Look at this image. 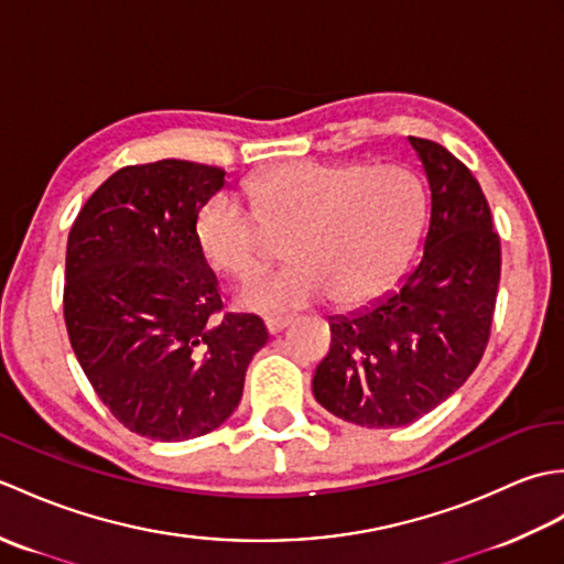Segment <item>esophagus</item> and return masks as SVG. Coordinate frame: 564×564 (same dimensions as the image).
<instances>
[{
  "label": "esophagus",
  "instance_id": "1",
  "mask_svg": "<svg viewBox=\"0 0 564 564\" xmlns=\"http://www.w3.org/2000/svg\"><path fill=\"white\" fill-rule=\"evenodd\" d=\"M263 325H267L269 334H279V332H283L285 327L291 325V317H267V322H263Z\"/></svg>",
  "mask_w": 564,
  "mask_h": 564
}]
</instances>
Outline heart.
I'll return each mask as SVG.
<instances>
[{
	"mask_svg": "<svg viewBox=\"0 0 564 564\" xmlns=\"http://www.w3.org/2000/svg\"><path fill=\"white\" fill-rule=\"evenodd\" d=\"M253 215L230 196H213L196 218V242L213 269L249 275L269 259V237H283L279 273L237 289L239 307L261 315L327 301L356 310L400 279L422 235L426 194L404 164H332L295 160L251 176Z\"/></svg>",
	"mask_w": 564,
	"mask_h": 564,
	"instance_id": "b5f03b06",
	"label": "heart"
}]
</instances>
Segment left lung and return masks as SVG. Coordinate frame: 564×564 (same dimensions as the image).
Returning a JSON list of instances; mask_svg holds the SVG:
<instances>
[{
	"label": "left lung",
	"mask_w": 564,
	"mask_h": 564,
	"mask_svg": "<svg viewBox=\"0 0 564 564\" xmlns=\"http://www.w3.org/2000/svg\"><path fill=\"white\" fill-rule=\"evenodd\" d=\"M431 191L424 251L400 289L332 315L315 400L366 429L416 422L480 364L492 327L501 251L470 170L438 142L410 138Z\"/></svg>",
	"instance_id": "8db88e82"
}]
</instances>
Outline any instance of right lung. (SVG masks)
Masks as SVG:
<instances>
[{
	"label": "right lung",
	"instance_id": "1",
	"mask_svg": "<svg viewBox=\"0 0 564 564\" xmlns=\"http://www.w3.org/2000/svg\"><path fill=\"white\" fill-rule=\"evenodd\" d=\"M223 186L225 170L208 164L123 166L69 230V344L111 414L152 441L218 429L269 341L261 317L220 315L218 279L196 242L198 213Z\"/></svg>",
	"mask_w": 564,
	"mask_h": 564
}]
</instances>
